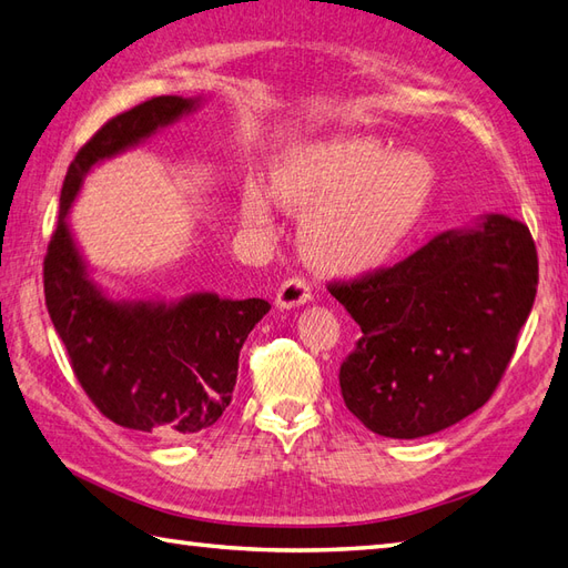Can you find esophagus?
<instances>
[{"label": "esophagus", "instance_id": "34e87169", "mask_svg": "<svg viewBox=\"0 0 568 568\" xmlns=\"http://www.w3.org/2000/svg\"><path fill=\"white\" fill-rule=\"evenodd\" d=\"M310 300H312V291L303 277H287V281H283L275 293V305L281 310L300 307V305L310 303Z\"/></svg>", "mask_w": 568, "mask_h": 568}]
</instances>
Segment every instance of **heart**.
Listing matches in <instances>:
<instances>
[{"label":"heart","mask_w":568,"mask_h":568,"mask_svg":"<svg viewBox=\"0 0 568 568\" xmlns=\"http://www.w3.org/2000/svg\"><path fill=\"white\" fill-rule=\"evenodd\" d=\"M437 171L417 149L388 151L371 136H332L287 151L273 171V195L307 214L300 229L303 256L322 273L361 275L381 268L405 246L425 216ZM241 216L271 220L261 185L241 187Z\"/></svg>","instance_id":"1"}]
</instances>
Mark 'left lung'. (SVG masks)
Instances as JSON below:
<instances>
[{
    "label": "left lung",
    "instance_id": "left-lung-1",
    "mask_svg": "<svg viewBox=\"0 0 568 568\" xmlns=\"http://www.w3.org/2000/svg\"><path fill=\"white\" fill-rule=\"evenodd\" d=\"M329 293L364 334L339 371L346 407L381 437H427L500 383L535 305V241L523 222L484 214Z\"/></svg>",
    "mask_w": 568,
    "mask_h": 568
}]
</instances>
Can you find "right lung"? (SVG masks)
Masks as SVG:
<instances>
[{
  "label": "right lung",
  "mask_w": 568,
  "mask_h": 568,
  "mask_svg": "<svg viewBox=\"0 0 568 568\" xmlns=\"http://www.w3.org/2000/svg\"><path fill=\"white\" fill-rule=\"evenodd\" d=\"M200 104L202 98H153L110 119L84 143L63 180L43 261L48 315L84 393L116 425L165 442L187 439L222 417L232 403L241 346L271 305L207 291L180 300L114 297L92 277L68 212L94 165L136 149Z\"/></svg>",
  "instance_id": "right-lung-1"
}]
</instances>
